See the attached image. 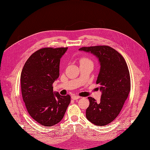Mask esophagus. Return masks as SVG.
<instances>
[{
    "label": "esophagus",
    "instance_id": "34e87169",
    "mask_svg": "<svg viewBox=\"0 0 150 150\" xmlns=\"http://www.w3.org/2000/svg\"><path fill=\"white\" fill-rule=\"evenodd\" d=\"M80 97H79V96H75V95H74V96H72V98L73 99V100H78V99H79Z\"/></svg>",
    "mask_w": 150,
    "mask_h": 150
}]
</instances>
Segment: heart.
<instances>
[{
    "label": "heart",
    "instance_id": "b5f03b06",
    "mask_svg": "<svg viewBox=\"0 0 150 150\" xmlns=\"http://www.w3.org/2000/svg\"><path fill=\"white\" fill-rule=\"evenodd\" d=\"M80 62H92L88 57H83L80 59Z\"/></svg>",
    "mask_w": 150,
    "mask_h": 150
}]
</instances>
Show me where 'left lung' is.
I'll use <instances>...</instances> for the list:
<instances>
[{"instance_id": "obj_1", "label": "left lung", "mask_w": 150, "mask_h": 150, "mask_svg": "<svg viewBox=\"0 0 150 150\" xmlns=\"http://www.w3.org/2000/svg\"><path fill=\"white\" fill-rule=\"evenodd\" d=\"M79 50L96 55L101 66L96 81L102 92L100 101L88 97L86 118L97 126L106 125L119 114L131 91L127 64L120 53L108 45L83 47Z\"/></svg>"}]
</instances>
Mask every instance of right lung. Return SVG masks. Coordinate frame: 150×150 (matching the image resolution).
<instances>
[{
  "instance_id": "obj_1",
  "label": "right lung",
  "mask_w": 150,
  "mask_h": 150,
  "mask_svg": "<svg viewBox=\"0 0 150 150\" xmlns=\"http://www.w3.org/2000/svg\"><path fill=\"white\" fill-rule=\"evenodd\" d=\"M67 47H45L34 52L25 62L21 75V92L30 115L44 127L59 123L70 103V96L53 92L59 75L60 58Z\"/></svg>"
}]
</instances>
